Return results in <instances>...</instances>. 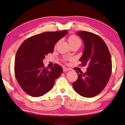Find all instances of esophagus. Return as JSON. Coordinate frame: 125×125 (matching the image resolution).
<instances>
[{"mask_svg":"<svg viewBox=\"0 0 125 125\" xmlns=\"http://www.w3.org/2000/svg\"><path fill=\"white\" fill-rule=\"evenodd\" d=\"M69 70H70L69 68H66V67H65V66L63 67V71L64 72H68V71H69Z\"/></svg>","mask_w":125,"mask_h":125,"instance_id":"1","label":"esophagus"}]
</instances>
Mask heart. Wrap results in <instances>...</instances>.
<instances>
[{
	"instance_id": "heart-1",
	"label": "heart",
	"mask_w": 125,
	"mask_h": 125,
	"mask_svg": "<svg viewBox=\"0 0 125 125\" xmlns=\"http://www.w3.org/2000/svg\"><path fill=\"white\" fill-rule=\"evenodd\" d=\"M68 42H69L70 44H74V43H80L81 44V40L78 37L76 36L72 35L68 39Z\"/></svg>"
}]
</instances>
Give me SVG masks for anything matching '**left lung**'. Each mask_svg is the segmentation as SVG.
<instances>
[{
    "label": "left lung",
    "instance_id": "1",
    "mask_svg": "<svg viewBox=\"0 0 125 125\" xmlns=\"http://www.w3.org/2000/svg\"><path fill=\"white\" fill-rule=\"evenodd\" d=\"M76 34L84 45L79 60L88 68L85 73L76 71L78 78L73 87L78 94L92 98L100 93L108 83L112 74V58L105 42L98 35L86 31H78Z\"/></svg>",
    "mask_w": 125,
    "mask_h": 125
}]
</instances>
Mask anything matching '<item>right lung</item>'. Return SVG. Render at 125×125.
<instances>
[{
  "instance_id": "right-lung-1",
  "label": "right lung",
  "mask_w": 125,
  "mask_h": 125,
  "mask_svg": "<svg viewBox=\"0 0 125 125\" xmlns=\"http://www.w3.org/2000/svg\"><path fill=\"white\" fill-rule=\"evenodd\" d=\"M68 33L62 31L37 34L26 39L19 48L15 60V77L20 87L31 96L41 97L48 92L62 73L59 65L48 69L44 67L42 61Z\"/></svg>"
}]
</instances>
